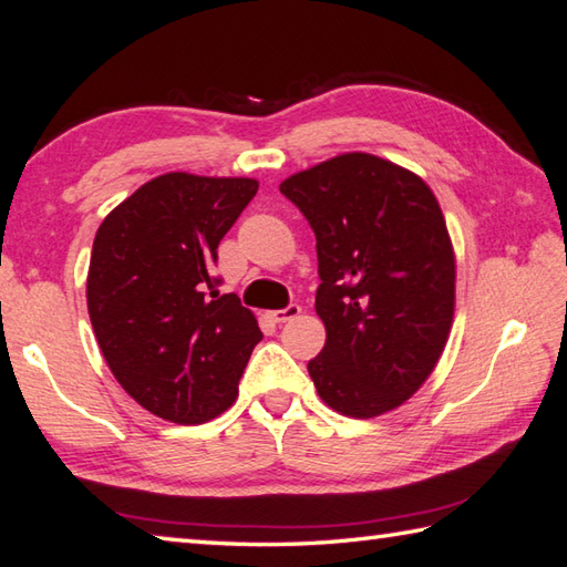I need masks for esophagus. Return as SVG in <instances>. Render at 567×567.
I'll return each mask as SVG.
<instances>
[{"instance_id":"34e87169","label":"esophagus","mask_w":567,"mask_h":567,"mask_svg":"<svg viewBox=\"0 0 567 567\" xmlns=\"http://www.w3.org/2000/svg\"><path fill=\"white\" fill-rule=\"evenodd\" d=\"M299 315H302V307L299 305H290V307H285V309H277V311H270V321H275V323H285V321H292V319H297Z\"/></svg>"}]
</instances>
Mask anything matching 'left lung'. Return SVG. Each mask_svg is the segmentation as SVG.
Instances as JSON below:
<instances>
[{"label":"left lung","instance_id":"1","mask_svg":"<svg viewBox=\"0 0 567 567\" xmlns=\"http://www.w3.org/2000/svg\"><path fill=\"white\" fill-rule=\"evenodd\" d=\"M317 236L327 343L309 375L333 412L372 419L436 368L455 311V252L439 199L406 167L343 153L280 185Z\"/></svg>","mask_w":567,"mask_h":567}]
</instances>
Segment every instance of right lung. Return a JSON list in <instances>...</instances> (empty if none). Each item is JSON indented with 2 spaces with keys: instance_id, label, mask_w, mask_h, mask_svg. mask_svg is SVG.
I'll list each match as a JSON object with an SVG mask.
<instances>
[{
  "instance_id": "right-lung-1",
  "label": "right lung",
  "mask_w": 567,
  "mask_h": 567,
  "mask_svg": "<svg viewBox=\"0 0 567 567\" xmlns=\"http://www.w3.org/2000/svg\"><path fill=\"white\" fill-rule=\"evenodd\" d=\"M252 177L165 173L106 214L87 272L90 321L118 384L173 424H204L238 396L262 339L219 295L216 248L256 197Z\"/></svg>"
}]
</instances>
